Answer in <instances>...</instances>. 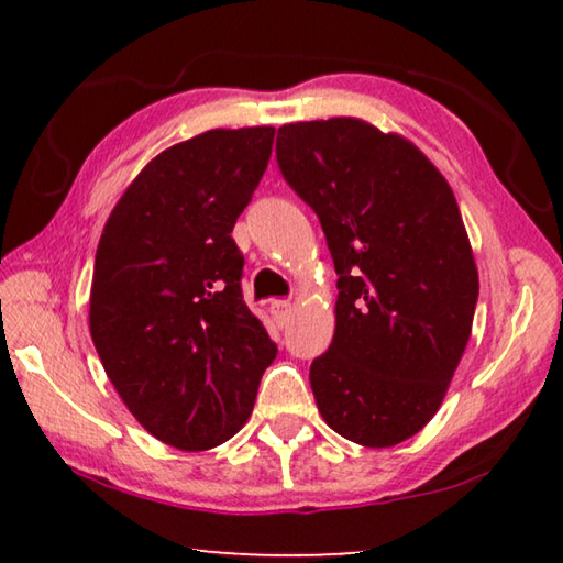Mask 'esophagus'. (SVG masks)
I'll return each instance as SVG.
<instances>
[{"label": "esophagus", "instance_id": "obj_1", "mask_svg": "<svg viewBox=\"0 0 563 563\" xmlns=\"http://www.w3.org/2000/svg\"><path fill=\"white\" fill-rule=\"evenodd\" d=\"M271 312L275 316V320H278L280 325H283V322L288 320V316H290V300H273L271 302Z\"/></svg>", "mask_w": 563, "mask_h": 563}]
</instances>
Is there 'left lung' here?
Instances as JSON below:
<instances>
[{
	"mask_svg": "<svg viewBox=\"0 0 563 563\" xmlns=\"http://www.w3.org/2000/svg\"><path fill=\"white\" fill-rule=\"evenodd\" d=\"M275 156L338 273L335 335L310 365L320 415L362 446L405 442L440 409L479 298L452 188L407 139L350 117L280 126Z\"/></svg>",
	"mask_w": 563,
	"mask_h": 563,
	"instance_id": "left-lung-1",
	"label": "left lung"
}]
</instances>
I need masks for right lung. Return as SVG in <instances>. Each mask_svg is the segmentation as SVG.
Wrapping results in <instances>:
<instances>
[{
  "label": "right lung",
  "mask_w": 563,
  "mask_h": 563,
  "mask_svg": "<svg viewBox=\"0 0 563 563\" xmlns=\"http://www.w3.org/2000/svg\"><path fill=\"white\" fill-rule=\"evenodd\" d=\"M273 126L166 148L113 206L93 261L89 328L123 405L184 452L223 444L278 355L241 290L231 238L268 168Z\"/></svg>",
  "instance_id": "obj_1"
}]
</instances>
